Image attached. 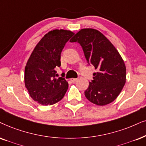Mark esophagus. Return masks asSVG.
Returning a JSON list of instances; mask_svg holds the SVG:
<instances>
[{"label":"esophagus","mask_w":146,"mask_h":146,"mask_svg":"<svg viewBox=\"0 0 146 146\" xmlns=\"http://www.w3.org/2000/svg\"><path fill=\"white\" fill-rule=\"evenodd\" d=\"M77 78H71V82H76V81H77Z\"/></svg>","instance_id":"obj_1"}]
</instances>
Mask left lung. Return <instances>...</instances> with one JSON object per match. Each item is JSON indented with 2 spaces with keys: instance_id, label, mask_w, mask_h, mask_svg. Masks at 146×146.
Segmentation results:
<instances>
[{
  "instance_id": "left-lung-1",
  "label": "left lung",
  "mask_w": 146,
  "mask_h": 146,
  "mask_svg": "<svg viewBox=\"0 0 146 146\" xmlns=\"http://www.w3.org/2000/svg\"><path fill=\"white\" fill-rule=\"evenodd\" d=\"M70 42L80 44L88 64L98 71L84 92L86 98L99 106L113 102L126 81V67L119 52L102 33L94 29H81Z\"/></svg>"
}]
</instances>
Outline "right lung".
I'll use <instances>...</instances> for the list:
<instances>
[{"label":"right lung","mask_w":146,"mask_h":146,"mask_svg":"<svg viewBox=\"0 0 146 146\" xmlns=\"http://www.w3.org/2000/svg\"><path fill=\"white\" fill-rule=\"evenodd\" d=\"M71 31L54 29L40 40L25 68V85L29 96L42 105H52L64 97L68 83L58 77L56 68L60 66V54L70 38Z\"/></svg>","instance_id":"add662e5"}]
</instances>
